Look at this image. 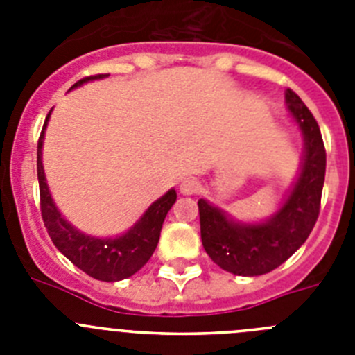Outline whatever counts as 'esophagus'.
I'll return each mask as SVG.
<instances>
[{
	"mask_svg": "<svg viewBox=\"0 0 355 355\" xmlns=\"http://www.w3.org/2000/svg\"><path fill=\"white\" fill-rule=\"evenodd\" d=\"M199 188L200 184L196 178H184L180 184V192L183 193V196H192V193L199 192Z\"/></svg>",
	"mask_w": 355,
	"mask_h": 355,
	"instance_id": "obj_1",
	"label": "esophagus"
}]
</instances>
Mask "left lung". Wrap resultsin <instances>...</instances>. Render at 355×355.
I'll use <instances>...</instances> for the list:
<instances>
[{
    "instance_id": "obj_1",
    "label": "left lung",
    "mask_w": 355,
    "mask_h": 355,
    "mask_svg": "<svg viewBox=\"0 0 355 355\" xmlns=\"http://www.w3.org/2000/svg\"><path fill=\"white\" fill-rule=\"evenodd\" d=\"M286 106L304 137L300 174L281 209L261 224L231 220L220 208L199 199L200 238L209 258L234 275H263L283 265L307 240L320 213L325 180V147L318 122L291 89Z\"/></svg>"
}]
</instances>
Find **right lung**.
<instances>
[{
	"label": "right lung",
	"mask_w": 355,
	"mask_h": 355,
	"mask_svg": "<svg viewBox=\"0 0 355 355\" xmlns=\"http://www.w3.org/2000/svg\"><path fill=\"white\" fill-rule=\"evenodd\" d=\"M108 74H96V76H87L83 80L76 81L72 89L92 80H101ZM48 114L44 122L42 133H40L39 144H37V178H39L40 190V211H42V220L48 234L51 236L53 243L65 258L76 265L80 270L89 274L90 277L97 281H122V279L131 277L133 274L142 268L149 258L155 252L158 245L162 225L168 209L175 202V190H168L163 197L155 200L147 208V211L140 216V220L133 227L124 233L122 236L115 238H96L83 234L78 231L74 225L69 224L60 211L56 209L55 202L49 193L48 183H46V174L42 167V144H44V130L48 126Z\"/></svg>",
	"instance_id": "1"
}]
</instances>
